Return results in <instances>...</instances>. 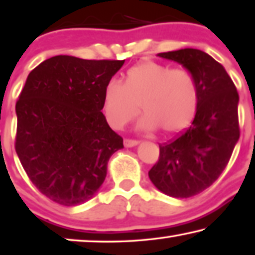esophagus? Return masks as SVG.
Returning a JSON list of instances; mask_svg holds the SVG:
<instances>
[{"label":"esophagus","instance_id":"34e87169","mask_svg":"<svg viewBox=\"0 0 255 255\" xmlns=\"http://www.w3.org/2000/svg\"><path fill=\"white\" fill-rule=\"evenodd\" d=\"M137 144H139L138 140H135V139H124V145L126 147H132V146H136Z\"/></svg>","mask_w":255,"mask_h":255}]
</instances>
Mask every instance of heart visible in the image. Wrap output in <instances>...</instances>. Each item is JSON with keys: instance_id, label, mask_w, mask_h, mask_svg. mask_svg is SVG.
I'll use <instances>...</instances> for the list:
<instances>
[{"instance_id": "heart-1", "label": "heart", "mask_w": 255, "mask_h": 255, "mask_svg": "<svg viewBox=\"0 0 255 255\" xmlns=\"http://www.w3.org/2000/svg\"><path fill=\"white\" fill-rule=\"evenodd\" d=\"M145 113L139 129L160 128L173 134L188 127L199 104L198 88L188 71L146 60L129 68L123 81L106 83L102 110L113 128H124L138 113Z\"/></svg>"}]
</instances>
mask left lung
Segmentation results:
<instances>
[{
    "label": "left lung",
    "instance_id": "obj_1",
    "mask_svg": "<svg viewBox=\"0 0 255 255\" xmlns=\"http://www.w3.org/2000/svg\"><path fill=\"white\" fill-rule=\"evenodd\" d=\"M157 56L181 64L192 75L199 104L191 126L159 144V160L149 177L165 195L189 198L211 187L229 162L239 138V96L225 67L206 52L185 48Z\"/></svg>",
    "mask_w": 255,
    "mask_h": 255
}]
</instances>
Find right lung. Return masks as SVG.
<instances>
[{
    "instance_id": "obj_1",
    "label": "right lung",
    "mask_w": 255,
    "mask_h": 255,
    "mask_svg": "<svg viewBox=\"0 0 255 255\" xmlns=\"http://www.w3.org/2000/svg\"><path fill=\"white\" fill-rule=\"evenodd\" d=\"M125 60L51 57L28 74L16 104V152L41 193L64 206L93 198L124 139L102 113L106 83Z\"/></svg>"
}]
</instances>
